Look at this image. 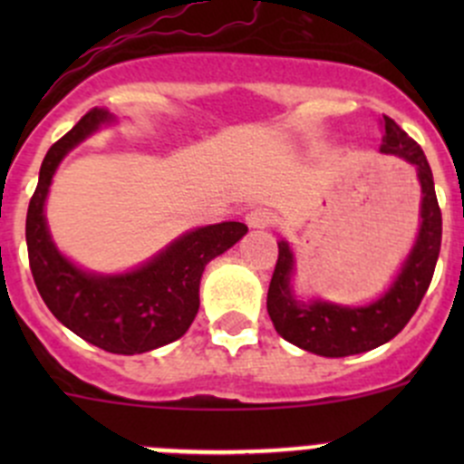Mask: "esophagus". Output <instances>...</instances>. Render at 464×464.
Wrapping results in <instances>:
<instances>
[{
  "instance_id": "esophagus-1",
  "label": "esophagus",
  "mask_w": 464,
  "mask_h": 464,
  "mask_svg": "<svg viewBox=\"0 0 464 464\" xmlns=\"http://www.w3.org/2000/svg\"><path fill=\"white\" fill-rule=\"evenodd\" d=\"M276 222V215L269 208H256L246 215L249 228H269Z\"/></svg>"
}]
</instances>
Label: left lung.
Wrapping results in <instances>:
<instances>
[{
	"label": "left lung",
	"mask_w": 464,
	"mask_h": 464,
	"mask_svg": "<svg viewBox=\"0 0 464 464\" xmlns=\"http://www.w3.org/2000/svg\"><path fill=\"white\" fill-rule=\"evenodd\" d=\"M382 125L383 143L379 150L411 163L418 170L420 186H422V204H420L422 222H420L418 237L388 292L363 307L336 305L321 298L298 301L292 285L296 271L294 251L285 240L278 242V262L266 292V312L276 332L285 341L321 357L368 353L400 334L422 303L440 256L442 213L435 198L431 166L422 148L395 121L383 116Z\"/></svg>",
	"instance_id": "obj_1"
}]
</instances>
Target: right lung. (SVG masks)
I'll use <instances>...</instances> for the list:
<instances>
[{"instance_id": "obj_1", "label": "right lung", "mask_w": 464, "mask_h": 464, "mask_svg": "<svg viewBox=\"0 0 464 464\" xmlns=\"http://www.w3.org/2000/svg\"><path fill=\"white\" fill-rule=\"evenodd\" d=\"M114 116L92 110L55 141L40 168L26 213V246L42 301L64 327L114 354H141L186 334L199 310V280L210 260L246 233L242 222L193 228L125 274H93L64 258L51 240L44 204L60 161Z\"/></svg>"}]
</instances>
